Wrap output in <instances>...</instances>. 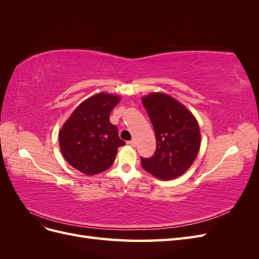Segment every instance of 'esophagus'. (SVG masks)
Listing matches in <instances>:
<instances>
[{"instance_id": "obj_1", "label": "esophagus", "mask_w": 259, "mask_h": 259, "mask_svg": "<svg viewBox=\"0 0 259 259\" xmlns=\"http://www.w3.org/2000/svg\"><path fill=\"white\" fill-rule=\"evenodd\" d=\"M128 146H132V147H135L136 146V140L135 139H132V140H128V142L126 143Z\"/></svg>"}]
</instances>
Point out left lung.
I'll list each match as a JSON object with an SVG mask.
<instances>
[{"label":"left lung","mask_w":259,"mask_h":259,"mask_svg":"<svg viewBox=\"0 0 259 259\" xmlns=\"http://www.w3.org/2000/svg\"><path fill=\"white\" fill-rule=\"evenodd\" d=\"M142 101L156 140L151 158L140 159L143 167L161 180L182 176L192 165L200 150L198 121L182 103L166 94L151 93Z\"/></svg>","instance_id":"8db88e82"}]
</instances>
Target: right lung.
I'll return each instance as SVG.
<instances>
[{
  "label": "right lung",
  "mask_w": 259,
  "mask_h": 259,
  "mask_svg": "<svg viewBox=\"0 0 259 259\" xmlns=\"http://www.w3.org/2000/svg\"><path fill=\"white\" fill-rule=\"evenodd\" d=\"M120 97L96 94L76 107L59 132V147L70 165L86 175H96L110 167L117 148L125 143L117 127L109 121Z\"/></svg>",
  "instance_id": "add662e5"
}]
</instances>
